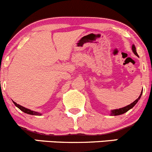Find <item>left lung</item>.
Returning a JSON list of instances; mask_svg holds the SVG:
<instances>
[{
  "label": "left lung",
  "instance_id": "1",
  "mask_svg": "<svg viewBox=\"0 0 152 152\" xmlns=\"http://www.w3.org/2000/svg\"><path fill=\"white\" fill-rule=\"evenodd\" d=\"M132 51L134 52V54H135L136 56H138V55H137V51H136V48H135V46H134V45H132ZM142 93V90L141 93H140V96H139V97L137 98V99H136V100L134 101V102H132V103L130 104L127 105L126 107H123V108L116 109V110H111V113H110V115H122V114H124V113H126L127 111H129V110L130 109L132 108V107H134V106L137 103V102H138V101L140 100V97H141Z\"/></svg>",
  "mask_w": 152,
  "mask_h": 152
}]
</instances>
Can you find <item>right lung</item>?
Masks as SVG:
<instances>
[{
	"instance_id": "obj_1",
	"label": "right lung",
	"mask_w": 152,
	"mask_h": 152,
	"mask_svg": "<svg viewBox=\"0 0 152 152\" xmlns=\"http://www.w3.org/2000/svg\"><path fill=\"white\" fill-rule=\"evenodd\" d=\"M13 103L15 104V105L18 108H19L20 110H21V111H23V113H26V114H29V115H41V113H37V112H35V111H32V110H29V109H27L26 108V107H23V106L20 105V104H18L16 103V102H13Z\"/></svg>"
}]
</instances>
